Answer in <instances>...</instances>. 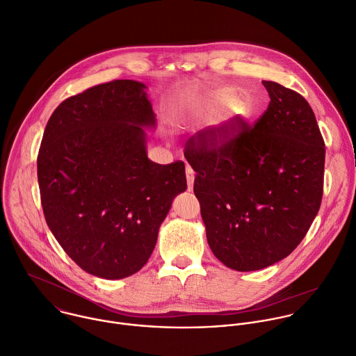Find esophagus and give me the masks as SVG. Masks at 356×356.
Here are the masks:
<instances>
[{
    "mask_svg": "<svg viewBox=\"0 0 356 356\" xmlns=\"http://www.w3.org/2000/svg\"><path fill=\"white\" fill-rule=\"evenodd\" d=\"M193 181H195V171L192 167L186 165V182H188V191L193 189Z\"/></svg>",
    "mask_w": 356,
    "mask_h": 356,
    "instance_id": "esophagus-1",
    "label": "esophagus"
}]
</instances>
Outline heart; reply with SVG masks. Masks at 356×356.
Here are the masks:
<instances>
[{"mask_svg":"<svg viewBox=\"0 0 356 356\" xmlns=\"http://www.w3.org/2000/svg\"><path fill=\"white\" fill-rule=\"evenodd\" d=\"M232 95L229 92H225V90H220V92H214V93H210L207 95L203 100H202V104H203V113L210 115V114H214L216 111H218L220 108L228 106L232 103ZM224 134L221 131H217L211 135V143H220L224 140Z\"/></svg>","mask_w":356,"mask_h":356,"instance_id":"b5f03b06","label":"heart"}]
</instances>
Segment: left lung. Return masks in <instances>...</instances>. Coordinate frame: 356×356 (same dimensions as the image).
<instances>
[{
	"label": "left lung",
	"mask_w": 356,
	"mask_h": 356,
	"mask_svg": "<svg viewBox=\"0 0 356 356\" xmlns=\"http://www.w3.org/2000/svg\"><path fill=\"white\" fill-rule=\"evenodd\" d=\"M270 96L249 127L238 118L220 143L214 131L188 142L209 246L236 271L266 268L305 238L321 203L324 140L309 103L296 92L263 81Z\"/></svg>",
	"instance_id": "left-lung-1"
}]
</instances>
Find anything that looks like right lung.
I'll return each mask as SVG.
<instances>
[{"mask_svg":"<svg viewBox=\"0 0 356 356\" xmlns=\"http://www.w3.org/2000/svg\"><path fill=\"white\" fill-rule=\"evenodd\" d=\"M145 128H156L146 85L121 79L64 100L44 129L38 178L47 225L100 278H125L147 263L186 189L184 161L149 160Z\"/></svg>","mask_w":356,"mask_h":356,"instance_id":"add662e5","label":"right lung"}]
</instances>
